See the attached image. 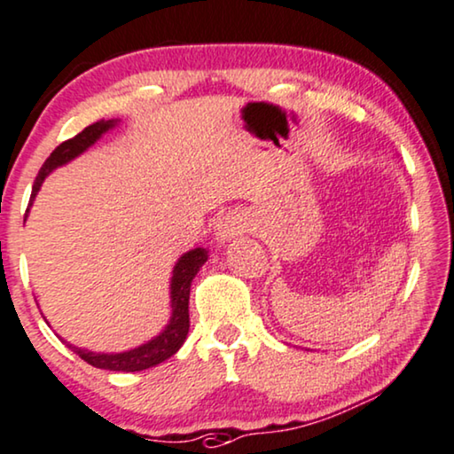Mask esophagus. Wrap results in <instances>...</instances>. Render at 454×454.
Wrapping results in <instances>:
<instances>
[{"instance_id":"esophagus-1","label":"esophagus","mask_w":454,"mask_h":454,"mask_svg":"<svg viewBox=\"0 0 454 454\" xmlns=\"http://www.w3.org/2000/svg\"><path fill=\"white\" fill-rule=\"evenodd\" d=\"M245 228H247L245 215H240L239 212H230L224 215V218H220V222H218V239L228 240L236 234L245 232Z\"/></svg>"}]
</instances>
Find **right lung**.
Masks as SVG:
<instances>
[{
	"mask_svg": "<svg viewBox=\"0 0 454 454\" xmlns=\"http://www.w3.org/2000/svg\"><path fill=\"white\" fill-rule=\"evenodd\" d=\"M113 125L114 121L100 119L97 123L88 125L86 129H82L78 136H74L72 139H66V142L57 145V148L51 152L47 160H44V164L41 166V170H38L30 200H35L36 191L41 189L44 176H47L51 170L69 162L72 158L90 148L102 133L111 129ZM206 261H207L206 248H193V251L184 253L183 257L178 259V263L175 265V271H172V284H170V294H172L170 325L156 337V340H152L148 343H144V346L123 354H94V352H88V349L69 346L72 348V352L78 354L82 360L88 362L94 368L114 370V372H139V370L152 368L156 366V364L168 360L170 356H175L178 352V348L183 346L184 340H187L191 282H193L197 271H200V267L206 263Z\"/></svg>",
	"mask_w": 454,
	"mask_h": 454,
	"instance_id": "right-lung-1",
	"label": "right lung"
}]
</instances>
